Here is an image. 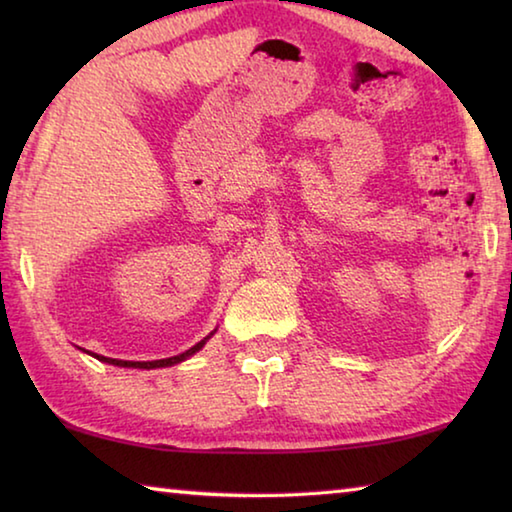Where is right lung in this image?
I'll return each mask as SVG.
<instances>
[{
	"label": "right lung",
	"instance_id": "add662e5",
	"mask_svg": "<svg viewBox=\"0 0 512 512\" xmlns=\"http://www.w3.org/2000/svg\"><path fill=\"white\" fill-rule=\"evenodd\" d=\"M207 341V339H205ZM205 341L196 343L194 348H189L187 352L178 354V357H169V359H158V361H121V359H108V357H99V354H94L99 361H106V363H112V366H121V368H164V366H173V363H180L185 361L187 357H192L194 352H198L205 345Z\"/></svg>",
	"mask_w": 512,
	"mask_h": 512
}]
</instances>
